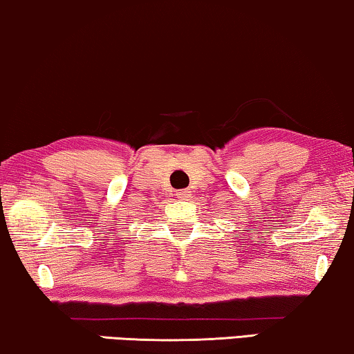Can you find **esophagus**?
Masks as SVG:
<instances>
[{
    "label": "esophagus",
    "mask_w": 354,
    "mask_h": 354,
    "mask_svg": "<svg viewBox=\"0 0 354 354\" xmlns=\"http://www.w3.org/2000/svg\"><path fill=\"white\" fill-rule=\"evenodd\" d=\"M176 196H178V198H184V197L191 196V191H189V189H184V191H181V192H178V194H176Z\"/></svg>",
    "instance_id": "obj_1"
}]
</instances>
